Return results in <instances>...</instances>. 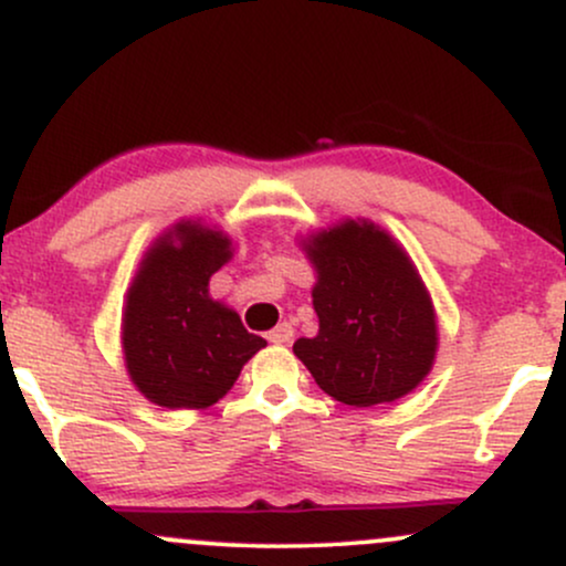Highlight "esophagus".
Instances as JSON below:
<instances>
[{"label":"esophagus","instance_id":"obj_1","mask_svg":"<svg viewBox=\"0 0 566 566\" xmlns=\"http://www.w3.org/2000/svg\"><path fill=\"white\" fill-rule=\"evenodd\" d=\"M269 340L274 343V346H284V343H290L292 340V324H287V322L279 324V327H274L269 333Z\"/></svg>","mask_w":566,"mask_h":566}]
</instances>
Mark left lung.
I'll list each match as a JSON object with an SVG mask.
<instances>
[{
    "label": "left lung",
    "instance_id": "8db88e82",
    "mask_svg": "<svg viewBox=\"0 0 566 566\" xmlns=\"http://www.w3.org/2000/svg\"><path fill=\"white\" fill-rule=\"evenodd\" d=\"M314 263L316 337L295 340L316 386L350 407L396 401L418 388L437 359L431 295L391 233L343 220L303 242Z\"/></svg>",
    "mask_w": 566,
    "mask_h": 566
}]
</instances>
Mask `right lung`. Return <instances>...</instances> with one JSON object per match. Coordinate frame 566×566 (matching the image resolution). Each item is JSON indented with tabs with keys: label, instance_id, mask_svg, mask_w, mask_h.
Returning a JSON list of instances; mask_svg holds the SVG:
<instances>
[{
	"label": "right lung",
	"instance_id": "right-lung-1",
	"mask_svg": "<svg viewBox=\"0 0 566 566\" xmlns=\"http://www.w3.org/2000/svg\"><path fill=\"white\" fill-rule=\"evenodd\" d=\"M231 255L223 231L180 220L143 258L122 314V350L129 380L154 405H216L265 346L237 311L210 297V276Z\"/></svg>",
	"mask_w": 566,
	"mask_h": 566
}]
</instances>
